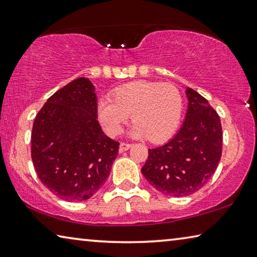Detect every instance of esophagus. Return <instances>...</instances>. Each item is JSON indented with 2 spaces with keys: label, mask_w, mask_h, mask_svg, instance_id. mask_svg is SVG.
Here are the masks:
<instances>
[{
  "label": "esophagus",
  "mask_w": 257,
  "mask_h": 257,
  "mask_svg": "<svg viewBox=\"0 0 257 257\" xmlns=\"http://www.w3.org/2000/svg\"><path fill=\"white\" fill-rule=\"evenodd\" d=\"M132 146V144H128V143H120L119 145V151L120 152H124V151H127L130 147Z\"/></svg>",
  "instance_id": "34e87169"
}]
</instances>
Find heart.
Listing matches in <instances>:
<instances>
[{"label":"heart","instance_id":"heart-1","mask_svg":"<svg viewBox=\"0 0 257 257\" xmlns=\"http://www.w3.org/2000/svg\"><path fill=\"white\" fill-rule=\"evenodd\" d=\"M183 110V98L172 83L136 81L116 89L113 98L98 103V118L110 136H118L131 118V136L161 141L177 128Z\"/></svg>","mask_w":257,"mask_h":257}]
</instances>
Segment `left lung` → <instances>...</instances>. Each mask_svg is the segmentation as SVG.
Here are the masks:
<instances>
[{
  "label": "left lung",
  "instance_id": "left-lung-1",
  "mask_svg": "<svg viewBox=\"0 0 257 257\" xmlns=\"http://www.w3.org/2000/svg\"><path fill=\"white\" fill-rule=\"evenodd\" d=\"M185 120L172 140L148 150L141 173L160 192L173 197L198 191L212 177L221 158L222 128L207 99L187 88Z\"/></svg>",
  "mask_w": 257,
  "mask_h": 257
}]
</instances>
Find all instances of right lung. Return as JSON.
<instances>
[{"instance_id":"1","label":"right lung","mask_w":257,"mask_h":257,"mask_svg":"<svg viewBox=\"0 0 257 257\" xmlns=\"http://www.w3.org/2000/svg\"><path fill=\"white\" fill-rule=\"evenodd\" d=\"M118 148L119 143L98 124L95 88L85 77L54 92L33 121V166L40 182L60 199L81 202L97 192Z\"/></svg>"}]
</instances>
